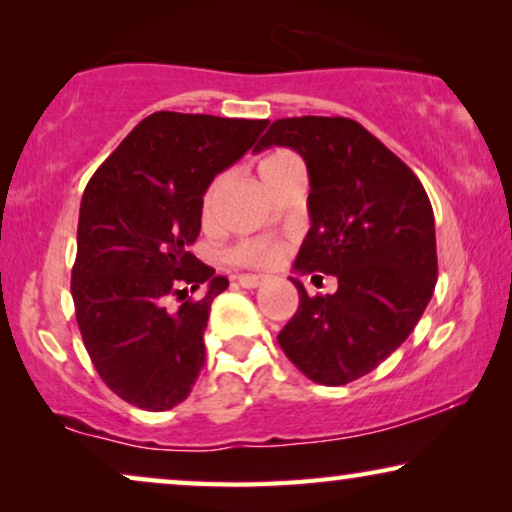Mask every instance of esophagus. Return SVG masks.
Wrapping results in <instances>:
<instances>
[{
  "instance_id": "esophagus-1",
  "label": "esophagus",
  "mask_w": 512,
  "mask_h": 512,
  "mask_svg": "<svg viewBox=\"0 0 512 512\" xmlns=\"http://www.w3.org/2000/svg\"><path fill=\"white\" fill-rule=\"evenodd\" d=\"M237 282H240V286H244V289H256V286L268 282V277H263V275H240V277H237Z\"/></svg>"
}]
</instances>
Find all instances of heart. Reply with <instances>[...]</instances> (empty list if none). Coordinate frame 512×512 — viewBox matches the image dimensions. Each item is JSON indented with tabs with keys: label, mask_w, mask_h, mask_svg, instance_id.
Returning <instances> with one entry per match:
<instances>
[{
	"label": "heart",
	"mask_w": 512,
	"mask_h": 512,
	"mask_svg": "<svg viewBox=\"0 0 512 512\" xmlns=\"http://www.w3.org/2000/svg\"><path fill=\"white\" fill-rule=\"evenodd\" d=\"M300 160L296 153L291 151H272L265 156L261 163H258V177H261L263 186L268 188L272 181H277L282 174L289 170V167L298 165ZM223 188H226V174H216V177L209 181L205 193L200 198V216L205 223H212L216 212H219ZM284 256V244L275 240H263V237H251V240H240L233 244L226 251V258L233 265H240V268H270L282 261Z\"/></svg>",
	"instance_id": "b5f03b06"
}]
</instances>
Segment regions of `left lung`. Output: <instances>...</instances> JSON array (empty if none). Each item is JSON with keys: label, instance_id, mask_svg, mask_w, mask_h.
<instances>
[{"label": "left lung", "instance_id": "left-lung-1", "mask_svg": "<svg viewBox=\"0 0 512 512\" xmlns=\"http://www.w3.org/2000/svg\"><path fill=\"white\" fill-rule=\"evenodd\" d=\"M268 146L298 151L310 174L312 228L293 268L338 277L331 296H307L291 277L300 303L277 342L312 382L340 387L396 352L429 305L438 279L429 195L352 118H279L254 151Z\"/></svg>", "mask_w": 512, "mask_h": 512}]
</instances>
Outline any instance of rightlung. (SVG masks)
I'll use <instances>...</instances> for the list:
<instances>
[{
  "label": "right lung",
  "mask_w": 512,
  "mask_h": 512,
  "mask_svg": "<svg viewBox=\"0 0 512 512\" xmlns=\"http://www.w3.org/2000/svg\"><path fill=\"white\" fill-rule=\"evenodd\" d=\"M268 121L156 111L97 167L83 191L72 268L76 321L104 384L160 412L205 366L212 300L228 289L191 254L209 181L247 153ZM208 284L202 299L188 290ZM177 299L179 308H170Z\"/></svg>",
  "instance_id": "obj_1"
}]
</instances>
